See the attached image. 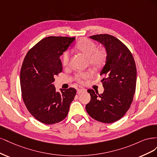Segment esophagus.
<instances>
[{
  "instance_id": "esophagus-1",
  "label": "esophagus",
  "mask_w": 157,
  "mask_h": 157,
  "mask_svg": "<svg viewBox=\"0 0 157 157\" xmlns=\"http://www.w3.org/2000/svg\"><path fill=\"white\" fill-rule=\"evenodd\" d=\"M86 91V89H84V88H80L78 90V94H80L82 93H83V92H85Z\"/></svg>"
}]
</instances>
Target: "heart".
<instances>
[{
    "mask_svg": "<svg viewBox=\"0 0 157 157\" xmlns=\"http://www.w3.org/2000/svg\"><path fill=\"white\" fill-rule=\"evenodd\" d=\"M75 48L78 51L87 58L88 64L94 69L102 68L107 59V52L103 48H97V45L88 38H82L76 44ZM70 53L66 52L63 55V64L68 67L70 64ZM93 72L90 70L80 71L75 73L74 79L79 83L83 84L86 80L92 76Z\"/></svg>",
    "mask_w": 157,
    "mask_h": 157,
    "instance_id": "b5f03b06",
    "label": "heart"
}]
</instances>
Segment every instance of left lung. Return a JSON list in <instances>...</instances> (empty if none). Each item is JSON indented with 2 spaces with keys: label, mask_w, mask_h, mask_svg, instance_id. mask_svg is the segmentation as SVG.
I'll list each match as a JSON object with an SVG mask.
<instances>
[{
  "label": "left lung",
  "mask_w": 157,
  "mask_h": 157,
  "mask_svg": "<svg viewBox=\"0 0 157 157\" xmlns=\"http://www.w3.org/2000/svg\"><path fill=\"white\" fill-rule=\"evenodd\" d=\"M90 38L104 45L107 52L105 64L100 75L104 88L102 94L88 89L90 100L86 105L88 114L100 122L112 123L122 118L132 102L136 85V67L132 53L119 39L101 34Z\"/></svg>",
  "instance_id": "obj_1"
}]
</instances>
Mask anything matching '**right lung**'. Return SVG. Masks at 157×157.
Masks as SVG:
<instances>
[{
  "label": "right lung",
  "mask_w": 157,
  "mask_h": 157,
  "mask_svg": "<svg viewBox=\"0 0 157 157\" xmlns=\"http://www.w3.org/2000/svg\"><path fill=\"white\" fill-rule=\"evenodd\" d=\"M75 38L48 36L27 52L20 72L21 95L28 111L40 122L52 124L67 117L76 90L57 92L54 77L63 71L60 57Z\"/></svg>",
  "instance_id": "obj_1"
}]
</instances>
